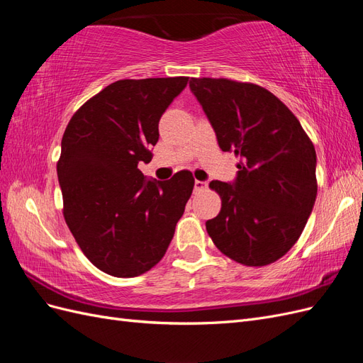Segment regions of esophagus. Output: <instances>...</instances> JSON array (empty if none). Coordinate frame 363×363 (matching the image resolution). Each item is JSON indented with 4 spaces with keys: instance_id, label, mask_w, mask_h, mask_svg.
<instances>
[{
    "instance_id": "1",
    "label": "esophagus",
    "mask_w": 363,
    "mask_h": 363,
    "mask_svg": "<svg viewBox=\"0 0 363 363\" xmlns=\"http://www.w3.org/2000/svg\"><path fill=\"white\" fill-rule=\"evenodd\" d=\"M194 188H195L196 192L204 191V189L207 188V183H206V182H201V180H195V182H194Z\"/></svg>"
}]
</instances>
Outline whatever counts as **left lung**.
I'll return each instance as SVG.
<instances>
[{"mask_svg": "<svg viewBox=\"0 0 363 363\" xmlns=\"http://www.w3.org/2000/svg\"><path fill=\"white\" fill-rule=\"evenodd\" d=\"M223 151L239 157L233 183L213 180L221 212L206 228L216 248L247 267L279 260L294 247L316 199V152L300 121L252 83L191 79Z\"/></svg>", "mask_w": 363, "mask_h": 363, "instance_id": "8db88e82", "label": "left lung"}]
</instances>
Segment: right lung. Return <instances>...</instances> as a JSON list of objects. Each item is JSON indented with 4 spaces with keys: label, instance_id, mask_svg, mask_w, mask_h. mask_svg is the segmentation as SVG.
Returning a JSON list of instances; mask_svg holds the SVG:
<instances>
[{
    "label": "right lung",
    "instance_id": "obj_1",
    "mask_svg": "<svg viewBox=\"0 0 363 363\" xmlns=\"http://www.w3.org/2000/svg\"><path fill=\"white\" fill-rule=\"evenodd\" d=\"M186 84L188 77L115 82L65 130L57 162L65 221L108 276L136 277L159 263L192 194L189 171L157 182L138 168L151 160L159 121Z\"/></svg>",
    "mask_w": 363,
    "mask_h": 363
}]
</instances>
